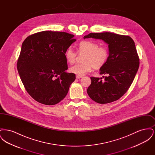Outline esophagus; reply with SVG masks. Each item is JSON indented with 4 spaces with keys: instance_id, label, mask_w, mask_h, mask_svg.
<instances>
[{
    "instance_id": "1",
    "label": "esophagus",
    "mask_w": 155,
    "mask_h": 155,
    "mask_svg": "<svg viewBox=\"0 0 155 155\" xmlns=\"http://www.w3.org/2000/svg\"><path fill=\"white\" fill-rule=\"evenodd\" d=\"M82 77V76H80V75H76V78H77V79H79V78H81Z\"/></svg>"
}]
</instances>
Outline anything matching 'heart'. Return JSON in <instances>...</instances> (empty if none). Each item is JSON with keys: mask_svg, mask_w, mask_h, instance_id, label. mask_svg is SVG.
<instances>
[{"mask_svg": "<svg viewBox=\"0 0 155 155\" xmlns=\"http://www.w3.org/2000/svg\"><path fill=\"white\" fill-rule=\"evenodd\" d=\"M77 52L80 54H84L82 63L76 64L70 68V71L78 75H84L90 72L94 67L95 69L102 68L107 62L110 52L106 46L99 44L92 41H83L78 44ZM78 53L72 47H68L65 52L67 61L70 64L74 63Z\"/></svg>", "mask_w": 155, "mask_h": 155, "instance_id": "heart-1", "label": "heart"}]
</instances>
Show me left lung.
Listing matches in <instances>:
<instances>
[{
	"mask_svg": "<svg viewBox=\"0 0 155 155\" xmlns=\"http://www.w3.org/2000/svg\"><path fill=\"white\" fill-rule=\"evenodd\" d=\"M89 38L102 39L109 45L110 56L106 64L100 68V74L107 75L103 77L104 81L91 77L87 93L97 103L116 101L130 87L139 68L140 59L134 41L128 35L111 32L90 33L84 37Z\"/></svg>",
	"mask_w": 155,
	"mask_h": 155,
	"instance_id": "obj_1",
	"label": "left lung"
}]
</instances>
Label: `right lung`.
<instances>
[{
	"label": "right lung",
	"mask_w": 155,
	"mask_h": 155,
	"mask_svg": "<svg viewBox=\"0 0 155 155\" xmlns=\"http://www.w3.org/2000/svg\"><path fill=\"white\" fill-rule=\"evenodd\" d=\"M74 35L59 31H41L22 43L17 67L24 88L34 99L54 105L66 96L75 80L68 73L67 49L74 42Z\"/></svg>",
	"instance_id": "1"
}]
</instances>
